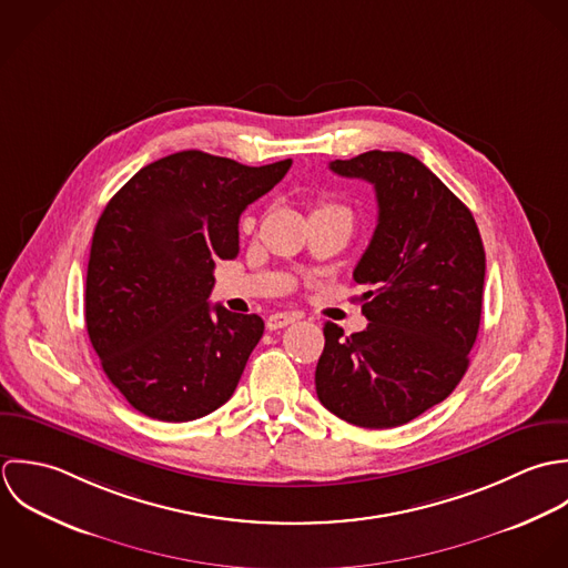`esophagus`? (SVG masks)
Here are the masks:
<instances>
[{"label":"esophagus","mask_w":568,"mask_h":568,"mask_svg":"<svg viewBox=\"0 0 568 568\" xmlns=\"http://www.w3.org/2000/svg\"><path fill=\"white\" fill-rule=\"evenodd\" d=\"M294 321H296V316H292V314H272V316H267L265 327H267L270 332H276V329H283V327L292 325Z\"/></svg>","instance_id":"1"}]
</instances>
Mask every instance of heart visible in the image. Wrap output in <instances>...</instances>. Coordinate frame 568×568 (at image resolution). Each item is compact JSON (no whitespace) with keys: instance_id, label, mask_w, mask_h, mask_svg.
<instances>
[{"instance_id":"obj_1","label":"heart","mask_w":568,"mask_h":568,"mask_svg":"<svg viewBox=\"0 0 568 568\" xmlns=\"http://www.w3.org/2000/svg\"><path fill=\"white\" fill-rule=\"evenodd\" d=\"M325 209H341V206H334V204H327Z\"/></svg>"}]
</instances>
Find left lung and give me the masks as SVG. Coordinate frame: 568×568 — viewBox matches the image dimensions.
Here are the masks:
<instances>
[{
  "label": "left lung",
  "instance_id": "left-lung-1",
  "mask_svg": "<svg viewBox=\"0 0 568 568\" xmlns=\"http://www.w3.org/2000/svg\"><path fill=\"white\" fill-rule=\"evenodd\" d=\"M375 186L377 226L353 270L368 325H325L321 404L382 430L444 402L467 371L483 310L485 250L469 209L417 158L366 151L329 164Z\"/></svg>",
  "mask_w": 568,
  "mask_h": 568
}]
</instances>
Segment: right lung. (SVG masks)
<instances>
[{
  "label": "right lung",
  "instance_id": "1",
  "mask_svg": "<svg viewBox=\"0 0 568 568\" xmlns=\"http://www.w3.org/2000/svg\"><path fill=\"white\" fill-rule=\"evenodd\" d=\"M290 166L180 151L140 169L105 206L92 236L85 325L105 375L138 413L180 424L232 397L265 325L211 307L213 270L239 252L241 213Z\"/></svg>",
  "mask_w": 568,
  "mask_h": 568
}]
</instances>
